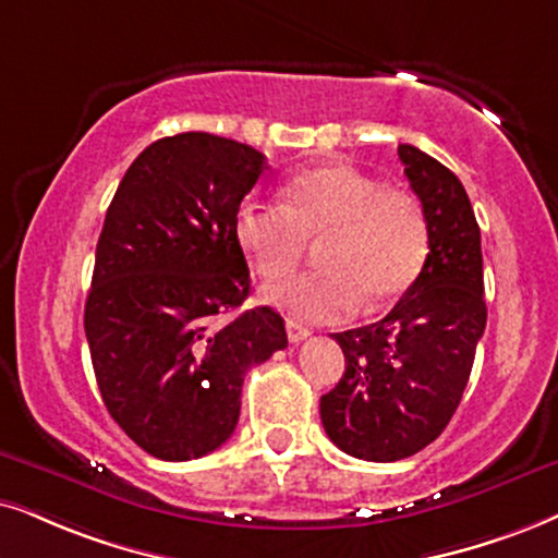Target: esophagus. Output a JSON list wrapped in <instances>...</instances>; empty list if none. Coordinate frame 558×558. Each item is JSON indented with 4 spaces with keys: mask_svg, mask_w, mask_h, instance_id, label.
<instances>
[{
    "mask_svg": "<svg viewBox=\"0 0 558 558\" xmlns=\"http://www.w3.org/2000/svg\"><path fill=\"white\" fill-rule=\"evenodd\" d=\"M286 331H288V340H291V342H301V340H306L308 335H312L308 327H301V324H295L293 319L286 322Z\"/></svg>",
    "mask_w": 558,
    "mask_h": 558,
    "instance_id": "esophagus-1",
    "label": "esophagus"
}]
</instances>
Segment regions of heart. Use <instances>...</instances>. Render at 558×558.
Here are the masks:
<instances>
[{"label": "heart", "instance_id": "obj_1", "mask_svg": "<svg viewBox=\"0 0 558 558\" xmlns=\"http://www.w3.org/2000/svg\"><path fill=\"white\" fill-rule=\"evenodd\" d=\"M283 203L244 201L236 239L257 272L278 278L299 265L308 236H324V270L265 286L263 299L299 322H342L363 303L378 308L414 283L429 231L420 201L368 172L331 165L286 182Z\"/></svg>", "mask_w": 558, "mask_h": 558}]
</instances>
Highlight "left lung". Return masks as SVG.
Returning a JSON list of instances; mask_svg holds the SVG:
<instances>
[{"mask_svg":"<svg viewBox=\"0 0 558 558\" xmlns=\"http://www.w3.org/2000/svg\"><path fill=\"white\" fill-rule=\"evenodd\" d=\"M399 159L427 218V259L384 319L335 335L344 373L319 404L329 440L376 463L414 456L446 429L486 327L482 234L466 190L417 146L399 144Z\"/></svg>","mask_w":558,"mask_h":558,"instance_id":"obj_1","label":"left lung"}]
</instances>
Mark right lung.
Listing matches in <instances>:
<instances>
[{
	"label": "right lung",
	"mask_w": 558,
	"mask_h": 558,
	"mask_svg": "<svg viewBox=\"0 0 558 558\" xmlns=\"http://www.w3.org/2000/svg\"><path fill=\"white\" fill-rule=\"evenodd\" d=\"M267 159L190 131L154 141L123 174L97 242L84 306L92 368L110 417L161 461L229 440L252 365L288 344L283 316L250 295L236 210Z\"/></svg>",
	"instance_id": "add662e5"
}]
</instances>
